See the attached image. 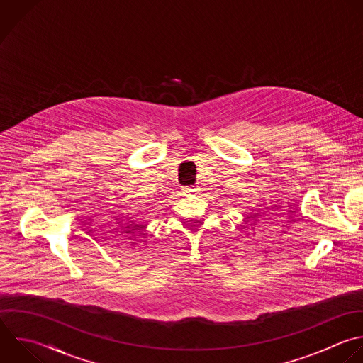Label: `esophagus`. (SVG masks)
<instances>
[{"label":"esophagus","instance_id":"obj_1","mask_svg":"<svg viewBox=\"0 0 363 363\" xmlns=\"http://www.w3.org/2000/svg\"><path fill=\"white\" fill-rule=\"evenodd\" d=\"M193 191H197L196 186H187V187H183V193H184V194H190V193H193Z\"/></svg>","mask_w":363,"mask_h":363}]
</instances>
